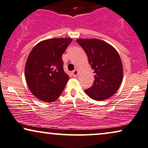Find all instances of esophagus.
<instances>
[{"instance_id":"esophagus-1","label":"esophagus","mask_w":148,"mask_h":148,"mask_svg":"<svg viewBox=\"0 0 148 148\" xmlns=\"http://www.w3.org/2000/svg\"><path fill=\"white\" fill-rule=\"evenodd\" d=\"M78 72L77 70H74V71H72V76H74V77H76V76H78Z\"/></svg>"}]
</instances>
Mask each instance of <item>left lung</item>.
<instances>
[{"label": "left lung", "instance_id": "1", "mask_svg": "<svg viewBox=\"0 0 148 148\" xmlns=\"http://www.w3.org/2000/svg\"><path fill=\"white\" fill-rule=\"evenodd\" d=\"M76 42L87 53L95 73L93 85L85 93L98 101L111 98L118 90L123 77L118 52L108 43L97 39H78Z\"/></svg>", "mask_w": 148, "mask_h": 148}]
</instances>
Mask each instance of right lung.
Masks as SVG:
<instances>
[{
    "label": "right lung",
    "instance_id": "1",
    "mask_svg": "<svg viewBox=\"0 0 148 148\" xmlns=\"http://www.w3.org/2000/svg\"><path fill=\"white\" fill-rule=\"evenodd\" d=\"M72 40L48 39L38 43L30 52L25 65V78L37 98L52 102L63 92L70 76L63 70L62 55Z\"/></svg>",
    "mask_w": 148,
    "mask_h": 148
}]
</instances>
